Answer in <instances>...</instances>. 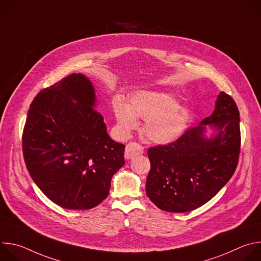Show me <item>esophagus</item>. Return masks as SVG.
Segmentation results:
<instances>
[{
    "label": "esophagus",
    "instance_id": "esophagus-1",
    "mask_svg": "<svg viewBox=\"0 0 261 261\" xmlns=\"http://www.w3.org/2000/svg\"><path fill=\"white\" fill-rule=\"evenodd\" d=\"M143 153V147L136 142H130L126 145L125 150V158L127 160L133 159L138 155H141Z\"/></svg>",
    "mask_w": 261,
    "mask_h": 261
}]
</instances>
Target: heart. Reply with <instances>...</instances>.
<instances>
[{"label":"heart","instance_id":"heart-1","mask_svg":"<svg viewBox=\"0 0 261 261\" xmlns=\"http://www.w3.org/2000/svg\"><path fill=\"white\" fill-rule=\"evenodd\" d=\"M120 133L128 137L144 119L143 129L152 141L166 144L177 140L187 129L189 113L171 94L158 91H136L127 103L121 96L113 101Z\"/></svg>","mask_w":261,"mask_h":261}]
</instances>
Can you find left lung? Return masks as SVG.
<instances>
[{
    "instance_id": "8db88e82",
    "label": "left lung",
    "mask_w": 261,
    "mask_h": 261,
    "mask_svg": "<svg viewBox=\"0 0 261 261\" xmlns=\"http://www.w3.org/2000/svg\"><path fill=\"white\" fill-rule=\"evenodd\" d=\"M212 129L207 137V128ZM241 146L240 113L221 92L213 114L176 141L150 147L148 198L170 213L190 212L211 200L236 171Z\"/></svg>"
}]
</instances>
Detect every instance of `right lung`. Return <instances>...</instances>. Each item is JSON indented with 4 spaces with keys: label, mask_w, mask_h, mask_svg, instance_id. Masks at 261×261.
<instances>
[{
    "label": "right lung",
    "mask_w": 261,
    "mask_h": 261,
    "mask_svg": "<svg viewBox=\"0 0 261 261\" xmlns=\"http://www.w3.org/2000/svg\"><path fill=\"white\" fill-rule=\"evenodd\" d=\"M91 81L73 73L31 103L22 134L28 171L47 198L67 210H90L108 195L125 164V145L107 133Z\"/></svg>",
    "instance_id": "obj_1"
}]
</instances>
